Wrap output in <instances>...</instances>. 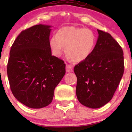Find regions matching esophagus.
<instances>
[{
    "instance_id": "obj_1",
    "label": "esophagus",
    "mask_w": 132,
    "mask_h": 132,
    "mask_svg": "<svg viewBox=\"0 0 132 132\" xmlns=\"http://www.w3.org/2000/svg\"><path fill=\"white\" fill-rule=\"evenodd\" d=\"M66 72H72V71H73V69H72V66L70 64H66Z\"/></svg>"
}]
</instances>
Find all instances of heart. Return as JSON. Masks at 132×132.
<instances>
[{
    "instance_id": "b5f03b06",
    "label": "heart",
    "mask_w": 132,
    "mask_h": 132,
    "mask_svg": "<svg viewBox=\"0 0 132 132\" xmlns=\"http://www.w3.org/2000/svg\"><path fill=\"white\" fill-rule=\"evenodd\" d=\"M95 44V35L91 30L72 26L62 27L49 40L54 56H60L66 47V55L75 63L86 60L93 51Z\"/></svg>"
}]
</instances>
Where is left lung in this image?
<instances>
[{"instance_id": "obj_1", "label": "left lung", "mask_w": 132, "mask_h": 132, "mask_svg": "<svg viewBox=\"0 0 132 132\" xmlns=\"http://www.w3.org/2000/svg\"><path fill=\"white\" fill-rule=\"evenodd\" d=\"M99 37L93 51L76 65V95L86 107L97 109L112 98L124 72L123 52L109 33L97 30Z\"/></svg>"}]
</instances>
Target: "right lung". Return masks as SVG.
Instances as JSON below:
<instances>
[{
  "label": "right lung",
  "mask_w": 132,
  "mask_h": 132,
  "mask_svg": "<svg viewBox=\"0 0 132 132\" xmlns=\"http://www.w3.org/2000/svg\"><path fill=\"white\" fill-rule=\"evenodd\" d=\"M51 27L40 24L23 30L10 49L7 64L10 89L19 102L30 108L51 104L54 89L66 72L64 61L51 54Z\"/></svg>",
  "instance_id": "add662e5"
}]
</instances>
